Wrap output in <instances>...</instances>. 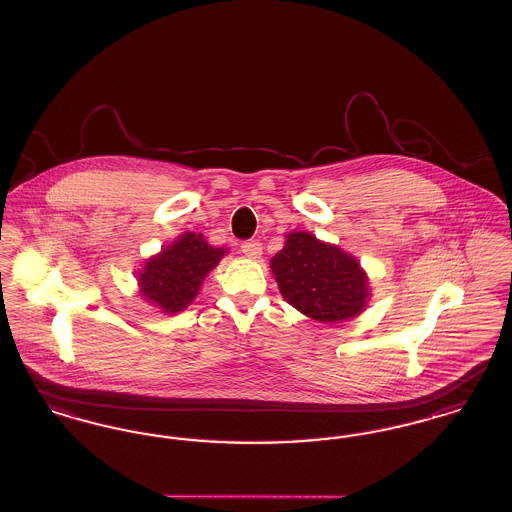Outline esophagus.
<instances>
[{
  "label": "esophagus",
  "mask_w": 512,
  "mask_h": 512,
  "mask_svg": "<svg viewBox=\"0 0 512 512\" xmlns=\"http://www.w3.org/2000/svg\"><path fill=\"white\" fill-rule=\"evenodd\" d=\"M240 250H242L244 256L256 260V258H260V254H262V242H260V240H244V242L240 244Z\"/></svg>",
  "instance_id": "1"
}]
</instances>
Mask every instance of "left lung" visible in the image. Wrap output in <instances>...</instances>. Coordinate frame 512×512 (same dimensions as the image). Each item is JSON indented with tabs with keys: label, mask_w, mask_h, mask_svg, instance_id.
I'll return each mask as SVG.
<instances>
[{
	"label": "left lung",
	"mask_w": 512,
	"mask_h": 512,
	"mask_svg": "<svg viewBox=\"0 0 512 512\" xmlns=\"http://www.w3.org/2000/svg\"><path fill=\"white\" fill-rule=\"evenodd\" d=\"M283 299L318 322L357 316L369 297L359 262L308 233H291L272 258Z\"/></svg>",
	"instance_id": "obj_1"
}]
</instances>
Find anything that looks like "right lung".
Returning a JSON list of instances; mask_svg holds the SVG:
<instances>
[{"instance_id": "1", "label": "right lung", "mask_w": 512, "mask_h": 512, "mask_svg": "<svg viewBox=\"0 0 512 512\" xmlns=\"http://www.w3.org/2000/svg\"><path fill=\"white\" fill-rule=\"evenodd\" d=\"M225 256V248H213L202 235L186 233L151 258L139 273L143 297L165 312H180L200 291L205 275Z\"/></svg>"}]
</instances>
